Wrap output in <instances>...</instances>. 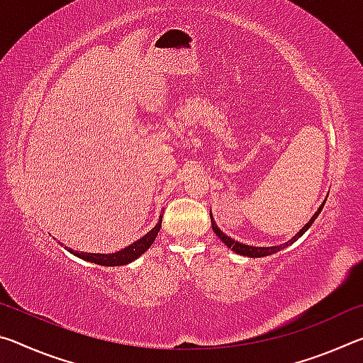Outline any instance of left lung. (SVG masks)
<instances>
[{"mask_svg":"<svg viewBox=\"0 0 363 363\" xmlns=\"http://www.w3.org/2000/svg\"><path fill=\"white\" fill-rule=\"evenodd\" d=\"M327 201V200H325ZM325 201L323 203L320 205V208H318L317 210V213L314 214V216L311 218V220L309 223H307L303 229H301L296 235H294L290 242H286V243H284V245H280V247H248V245H243V243H238V242H235V240H232L230 237H227L225 233H223L220 232L219 229H218V225L213 223V219H211V225H213V230H214V233H216V235L220 238V240H223L227 247L229 248H232L233 251H235V253H238V255H242V256H248V257H264V256H269V255H274V253H277V251H280V250H284V248H286L288 245H291V243H294L298 240V238L303 235V233L309 229V227L312 225V223H314V220L317 219V216L318 214H320V211L323 210V205H325ZM211 216V214H210Z\"/></svg>","mask_w":363,"mask_h":363,"instance_id":"1","label":"left lung"}]
</instances>
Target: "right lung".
I'll return each mask as SVG.
<instances>
[{
  "label": "right lung",
  "mask_w": 363,
  "mask_h": 363,
  "mask_svg": "<svg viewBox=\"0 0 363 363\" xmlns=\"http://www.w3.org/2000/svg\"><path fill=\"white\" fill-rule=\"evenodd\" d=\"M162 224H157L153 229L144 235L143 238H139L138 242L131 243L130 247L123 248L121 251H116V253L112 255H96V253H83V251H73L69 250L70 253H73L78 257H82L84 261H89V262H96V264H101V266H125V264L131 262L134 259H138V257L145 253L147 250L150 248V245L155 240V237L158 235V230Z\"/></svg>",
  "instance_id": "add662e5"
}]
</instances>
